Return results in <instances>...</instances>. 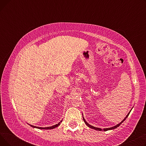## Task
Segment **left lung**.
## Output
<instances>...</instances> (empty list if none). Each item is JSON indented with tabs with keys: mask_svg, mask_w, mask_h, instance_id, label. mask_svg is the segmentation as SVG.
Instances as JSON below:
<instances>
[{
	"mask_svg": "<svg viewBox=\"0 0 146 146\" xmlns=\"http://www.w3.org/2000/svg\"><path fill=\"white\" fill-rule=\"evenodd\" d=\"M129 112L127 114V115L126 116V117L123 119V120H122L121 122H120V123L119 124H117V125H115V126H114V127H111V128H104V131H108V130H110V129H115V128H117L118 127H119L122 123V122H123V121H124L125 120V119L128 117V116L129 115ZM83 121H84V122H85V124L87 125V126H88L89 127H90V128H92V129H96V130H98V131H102V129L101 128H97V127H93L92 125H89L88 123V122L86 121V120H85V118H84V117H83Z\"/></svg>",
	"mask_w": 146,
	"mask_h": 146,
	"instance_id": "1",
	"label": "left lung"
}]
</instances>
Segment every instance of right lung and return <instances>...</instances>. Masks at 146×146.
I'll use <instances>...</instances> for the list:
<instances>
[{
	"label": "right lung",
	"mask_w": 146,
	"mask_h": 146,
	"mask_svg": "<svg viewBox=\"0 0 146 146\" xmlns=\"http://www.w3.org/2000/svg\"><path fill=\"white\" fill-rule=\"evenodd\" d=\"M61 121H61L59 122V123L57 124L56 125H54L51 126V127H35V126H34V125H30L32 127H34V128H38V129H53V128H55L57 127L58 125H60V122H61Z\"/></svg>",
	"instance_id": "1"
}]
</instances>
